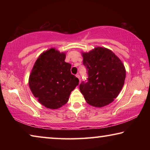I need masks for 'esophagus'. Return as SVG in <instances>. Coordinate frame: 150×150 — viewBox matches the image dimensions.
<instances>
[{"instance_id":"1","label":"esophagus","mask_w":150,"mask_h":150,"mask_svg":"<svg viewBox=\"0 0 150 150\" xmlns=\"http://www.w3.org/2000/svg\"><path fill=\"white\" fill-rule=\"evenodd\" d=\"M76 77H77L79 79V81H81V76L77 74V75H76Z\"/></svg>"}]
</instances>
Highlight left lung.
<instances>
[{
  "instance_id": "8db88e82",
  "label": "left lung",
  "mask_w": 150,
  "mask_h": 150,
  "mask_svg": "<svg viewBox=\"0 0 150 150\" xmlns=\"http://www.w3.org/2000/svg\"><path fill=\"white\" fill-rule=\"evenodd\" d=\"M83 57L88 78L79 85L81 93L90 105L103 107L108 105L124 85L126 70L123 63L112 51L101 47L83 53Z\"/></svg>"
}]
</instances>
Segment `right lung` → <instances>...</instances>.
I'll use <instances>...</instances> for the list:
<instances>
[{
	"label": "right lung",
	"instance_id": "1",
	"mask_svg": "<svg viewBox=\"0 0 150 150\" xmlns=\"http://www.w3.org/2000/svg\"><path fill=\"white\" fill-rule=\"evenodd\" d=\"M65 54L51 48L40 55L29 77L33 95L46 108L57 109L69 100L79 80L71 73V65L65 62Z\"/></svg>",
	"mask_w": 150,
	"mask_h": 150
}]
</instances>
